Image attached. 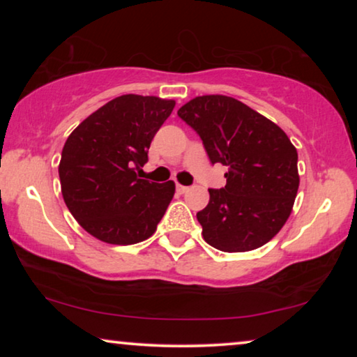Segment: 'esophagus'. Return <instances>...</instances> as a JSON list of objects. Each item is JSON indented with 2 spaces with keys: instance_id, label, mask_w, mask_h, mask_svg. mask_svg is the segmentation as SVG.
I'll use <instances>...</instances> for the list:
<instances>
[{
  "instance_id": "obj_1",
  "label": "esophagus",
  "mask_w": 357,
  "mask_h": 357,
  "mask_svg": "<svg viewBox=\"0 0 357 357\" xmlns=\"http://www.w3.org/2000/svg\"><path fill=\"white\" fill-rule=\"evenodd\" d=\"M177 192H178V193H187V192H188V187H185V185H178V183H177Z\"/></svg>"
}]
</instances>
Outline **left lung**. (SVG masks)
Listing matches in <instances>:
<instances>
[{
    "instance_id": "1",
    "label": "left lung",
    "mask_w": 357,
    "mask_h": 357,
    "mask_svg": "<svg viewBox=\"0 0 357 357\" xmlns=\"http://www.w3.org/2000/svg\"><path fill=\"white\" fill-rule=\"evenodd\" d=\"M177 115L202 138L209 162L229 169L226 187L209 188L208 206L197 213L204 241L221 252L265 245L284 226L299 188L287 135L227 96L197 97Z\"/></svg>"
}]
</instances>
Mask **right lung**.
I'll list each match as a JSON object with an SVG mask.
<instances>
[{"mask_svg":"<svg viewBox=\"0 0 357 357\" xmlns=\"http://www.w3.org/2000/svg\"><path fill=\"white\" fill-rule=\"evenodd\" d=\"M174 107L153 96H120L68 136L58 167L63 199L91 236L131 245L155 232L175 183L149 182L136 170L148 162L151 141Z\"/></svg>","mask_w":357,"mask_h":357,"instance_id":"right-lung-1","label":"right lung"}]
</instances>
